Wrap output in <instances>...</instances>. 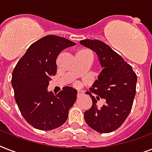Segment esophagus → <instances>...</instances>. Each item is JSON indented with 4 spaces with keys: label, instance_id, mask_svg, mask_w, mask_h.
<instances>
[{
    "label": "esophagus",
    "instance_id": "34e87169",
    "mask_svg": "<svg viewBox=\"0 0 152 152\" xmlns=\"http://www.w3.org/2000/svg\"><path fill=\"white\" fill-rule=\"evenodd\" d=\"M82 95H83V93L81 92V91H78V93H77V97H80Z\"/></svg>",
    "mask_w": 152,
    "mask_h": 152
}]
</instances>
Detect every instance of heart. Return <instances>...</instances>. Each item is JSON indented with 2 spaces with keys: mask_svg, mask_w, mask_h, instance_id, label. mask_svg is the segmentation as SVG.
I'll use <instances>...</instances> for the list:
<instances>
[{
  "mask_svg": "<svg viewBox=\"0 0 152 152\" xmlns=\"http://www.w3.org/2000/svg\"><path fill=\"white\" fill-rule=\"evenodd\" d=\"M86 51H88V50H80V51H79L78 53H77V54H80V55H82L83 53H85Z\"/></svg>",
  "mask_w": 152,
  "mask_h": 152,
  "instance_id": "obj_1",
  "label": "heart"
}]
</instances>
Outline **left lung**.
Listing matches in <instances>:
<instances>
[{"label":"left lung","instance_id":"obj_1","mask_svg":"<svg viewBox=\"0 0 152 152\" xmlns=\"http://www.w3.org/2000/svg\"><path fill=\"white\" fill-rule=\"evenodd\" d=\"M80 43L99 57L102 70L89 90L99 95L97 99L100 97L106 99L105 105L98 109L97 100L87 91L92 106L84 112V120L96 132L109 133L121 127L129 114L136 95L137 76L132 66L103 42L84 39Z\"/></svg>","mask_w":152,"mask_h":152}]
</instances>
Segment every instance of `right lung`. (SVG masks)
<instances>
[{
  "instance_id": "right-lung-1",
  "label": "right lung",
  "mask_w": 152,
  "mask_h": 152,
  "mask_svg": "<svg viewBox=\"0 0 152 152\" xmlns=\"http://www.w3.org/2000/svg\"><path fill=\"white\" fill-rule=\"evenodd\" d=\"M75 42L63 37L46 35L31 44L15 65L12 85L20 113L37 129L49 131L61 126L76 99L77 91L64 87L57 95L48 91L56 75V59Z\"/></svg>"
}]
</instances>
